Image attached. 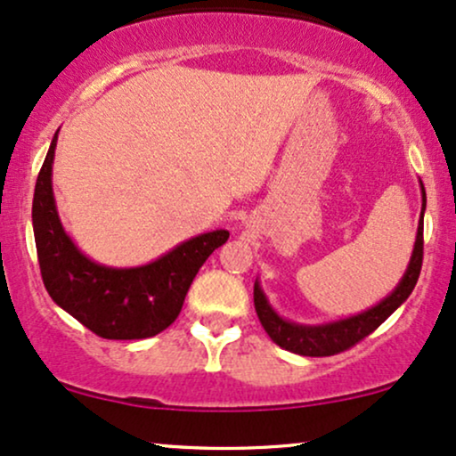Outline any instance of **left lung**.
<instances>
[{"label":"left lung","mask_w":456,"mask_h":456,"mask_svg":"<svg viewBox=\"0 0 456 456\" xmlns=\"http://www.w3.org/2000/svg\"><path fill=\"white\" fill-rule=\"evenodd\" d=\"M420 198H423V204H420L417 238H414L412 255L411 261H408L404 275H402V280L397 281V286L387 297L381 298V301L372 305V307H368L366 311H360V314L347 315V318L341 320L324 322V324H301V322L286 320L281 318L278 311L273 309V305L269 303V298L265 295L261 286V280L256 278L255 309L265 332L271 337V341L280 345L281 349L292 351V354L324 357L341 354V351L349 349L351 345H355L357 341L368 337L372 330H377V328L381 326L408 297H411L414 286H417L420 265H423V216L425 206H428L423 183H420Z\"/></svg>","instance_id":"8db88e82"}]
</instances>
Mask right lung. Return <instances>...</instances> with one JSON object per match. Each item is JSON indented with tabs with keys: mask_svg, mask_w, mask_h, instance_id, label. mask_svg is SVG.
I'll list each match as a JSON object with an SVG mask.
<instances>
[{
	"mask_svg": "<svg viewBox=\"0 0 456 456\" xmlns=\"http://www.w3.org/2000/svg\"><path fill=\"white\" fill-rule=\"evenodd\" d=\"M56 141L59 130L39 170L31 215L45 290L61 309L102 338L155 337L178 318L200 267L227 241L229 232L200 233L136 267L92 261L65 232L56 208L52 189Z\"/></svg>",
	"mask_w": 456,
	"mask_h": 456,
	"instance_id": "1",
	"label": "right lung"
}]
</instances>
